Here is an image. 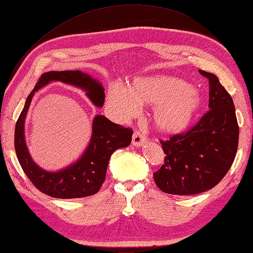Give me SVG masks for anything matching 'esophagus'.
<instances>
[{"instance_id":"1","label":"esophagus","mask_w":253,"mask_h":253,"mask_svg":"<svg viewBox=\"0 0 253 253\" xmlns=\"http://www.w3.org/2000/svg\"><path fill=\"white\" fill-rule=\"evenodd\" d=\"M145 140H146V136L145 135L141 133L140 131H135L134 133H133V139H132V144L134 145V146H136V147H139V146H143L144 145V143H145Z\"/></svg>"}]
</instances>
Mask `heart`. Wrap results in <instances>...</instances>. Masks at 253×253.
<instances>
[{
	"label": "heart",
	"instance_id": "1",
	"mask_svg": "<svg viewBox=\"0 0 253 253\" xmlns=\"http://www.w3.org/2000/svg\"><path fill=\"white\" fill-rule=\"evenodd\" d=\"M156 106L153 120L165 132L186 128L201 105L198 91L180 79L150 76L134 80L130 91L115 84L109 89L107 104L120 117H132L138 112V103Z\"/></svg>",
	"mask_w": 253,
	"mask_h": 253
}]
</instances>
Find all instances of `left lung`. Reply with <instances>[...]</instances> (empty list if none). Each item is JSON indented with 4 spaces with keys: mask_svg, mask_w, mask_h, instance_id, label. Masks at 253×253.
<instances>
[{
    "mask_svg": "<svg viewBox=\"0 0 253 253\" xmlns=\"http://www.w3.org/2000/svg\"><path fill=\"white\" fill-rule=\"evenodd\" d=\"M199 72L209 82V109L188 131L160 139L166 156L153 179L169 194L193 195L212 189L237 152L239 127L232 97L217 76Z\"/></svg>",
    "mask_w": 253,
    "mask_h": 253,
    "instance_id": "8db88e82",
    "label": "left lung"
}]
</instances>
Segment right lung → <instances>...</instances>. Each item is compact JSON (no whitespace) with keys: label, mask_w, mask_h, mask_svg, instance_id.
<instances>
[{"label":"right lung","mask_w":253,"mask_h":253,"mask_svg":"<svg viewBox=\"0 0 253 253\" xmlns=\"http://www.w3.org/2000/svg\"><path fill=\"white\" fill-rule=\"evenodd\" d=\"M53 80L84 89L90 101L97 107H102L105 102L102 84L88 74L80 71L44 73L29 94L26 105L16 123L15 150L17 158L31 182L41 192L58 199L85 198L97 193L101 189L105 181L110 156L119 148L127 147L131 144L133 130L116 125L104 116H95L92 125L93 126L90 144L82 158L69 168L55 173L42 169L31 158L24 141V119L35 91Z\"/></svg>","instance_id":"1"}]
</instances>
